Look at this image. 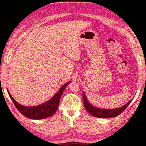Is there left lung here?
Instances as JSON below:
<instances>
[{
    "label": "left lung",
    "mask_w": 146,
    "mask_h": 146,
    "mask_svg": "<svg viewBox=\"0 0 146 146\" xmlns=\"http://www.w3.org/2000/svg\"><path fill=\"white\" fill-rule=\"evenodd\" d=\"M83 97V102L84 105L86 110L88 111V112L90 113L91 115L94 116L95 117L98 118H111L115 117L119 115L120 113H122L123 111L125 110L130 102H131L133 98L130 100L126 104L122 106V107L116 108V109H101L95 107L88 102V100L86 98V96L84 94V92L82 93Z\"/></svg>",
    "instance_id": "1"
}]
</instances>
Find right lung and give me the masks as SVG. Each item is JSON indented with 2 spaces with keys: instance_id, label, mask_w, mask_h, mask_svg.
Listing matches in <instances>:
<instances>
[{
  "instance_id": "1",
  "label": "right lung",
  "mask_w": 146,
  "mask_h": 146,
  "mask_svg": "<svg viewBox=\"0 0 146 146\" xmlns=\"http://www.w3.org/2000/svg\"><path fill=\"white\" fill-rule=\"evenodd\" d=\"M70 82H68L62 86L58 92L50 100L40 105L33 106V107H28V106H24L20 104L11 97L8 90H8L9 97L11 98L14 103V105L15 106L16 108L19 111L20 113H22L24 117L30 118V119L40 120L51 117L56 112L58 108L59 102H60V97L62 95L63 91Z\"/></svg>"
}]
</instances>
